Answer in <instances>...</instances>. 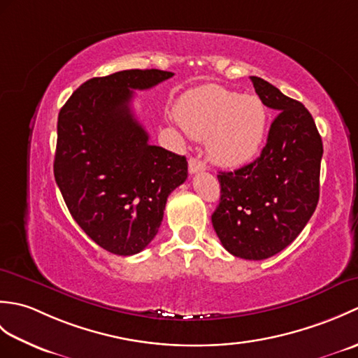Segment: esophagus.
<instances>
[{
    "mask_svg": "<svg viewBox=\"0 0 358 358\" xmlns=\"http://www.w3.org/2000/svg\"><path fill=\"white\" fill-rule=\"evenodd\" d=\"M204 169H206V164H204L200 158L192 157L191 159H189V172H191V173L201 172Z\"/></svg>",
    "mask_w": 358,
    "mask_h": 358,
    "instance_id": "1",
    "label": "esophagus"
}]
</instances>
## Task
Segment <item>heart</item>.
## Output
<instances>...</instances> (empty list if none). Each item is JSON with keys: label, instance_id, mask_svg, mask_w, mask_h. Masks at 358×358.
<instances>
[{"label": "heart", "instance_id": "b5f03b06", "mask_svg": "<svg viewBox=\"0 0 358 358\" xmlns=\"http://www.w3.org/2000/svg\"><path fill=\"white\" fill-rule=\"evenodd\" d=\"M175 117L192 138H208L209 158L223 167H240L258 154L268 121L260 98L220 86L189 90L175 106Z\"/></svg>", "mask_w": 358, "mask_h": 358}]
</instances>
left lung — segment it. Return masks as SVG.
I'll return each mask as SVG.
<instances>
[{"mask_svg": "<svg viewBox=\"0 0 358 358\" xmlns=\"http://www.w3.org/2000/svg\"><path fill=\"white\" fill-rule=\"evenodd\" d=\"M264 106L275 110L266 146L252 163L220 172V204L212 224L227 252L264 260L299 237L320 196L322 136L300 101L250 77Z\"/></svg>", "mask_w": 358, "mask_h": 358, "instance_id": "1", "label": "left lung"}]
</instances>
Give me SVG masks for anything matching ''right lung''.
Here are the masks:
<instances>
[{
    "instance_id": "right-lung-1",
    "label": "right lung",
    "mask_w": 358,
    "mask_h": 358,
    "mask_svg": "<svg viewBox=\"0 0 358 358\" xmlns=\"http://www.w3.org/2000/svg\"><path fill=\"white\" fill-rule=\"evenodd\" d=\"M173 77L131 69L90 78L58 113L53 175L71 215L98 246L138 254L163 222L167 196L187 178L186 157L152 146L134 117V90Z\"/></svg>"
}]
</instances>
